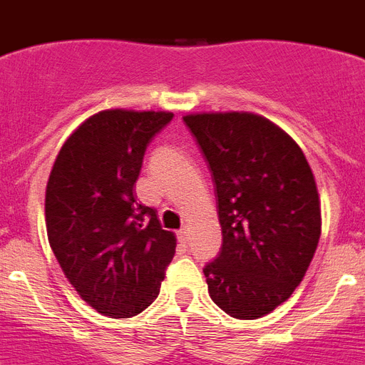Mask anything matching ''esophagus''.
Masks as SVG:
<instances>
[{
    "mask_svg": "<svg viewBox=\"0 0 365 365\" xmlns=\"http://www.w3.org/2000/svg\"><path fill=\"white\" fill-rule=\"evenodd\" d=\"M177 235H179V240L180 241H185V243H188V241H190V230H188V228H180V230H179V234H177Z\"/></svg>",
    "mask_w": 365,
    "mask_h": 365,
    "instance_id": "1",
    "label": "esophagus"
}]
</instances>
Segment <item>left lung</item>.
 <instances>
[{"label": "left lung", "mask_w": 365, "mask_h": 365, "mask_svg": "<svg viewBox=\"0 0 365 365\" xmlns=\"http://www.w3.org/2000/svg\"><path fill=\"white\" fill-rule=\"evenodd\" d=\"M208 164L222 245L202 269L215 305L240 320L269 314L307 272L322 232L314 175L298 144L252 113L182 118Z\"/></svg>", "instance_id": "left-lung-1"}]
</instances>
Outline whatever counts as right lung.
Returning a JSON list of instances; mask_svg holds the SVG:
<instances>
[{
  "label": "right lung",
  "instance_id": "1",
  "mask_svg": "<svg viewBox=\"0 0 365 365\" xmlns=\"http://www.w3.org/2000/svg\"><path fill=\"white\" fill-rule=\"evenodd\" d=\"M172 118L96 113L54 160L45 192L51 248L76 292L106 316L131 318L150 307L175 254V235L133 193L148 144Z\"/></svg>",
  "mask_w": 365,
  "mask_h": 365
}]
</instances>
